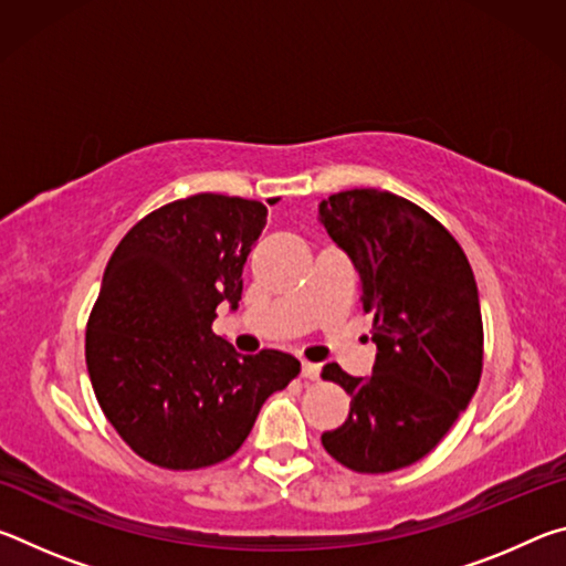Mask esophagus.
Masks as SVG:
<instances>
[{
	"label": "esophagus",
	"mask_w": 566,
	"mask_h": 566,
	"mask_svg": "<svg viewBox=\"0 0 566 566\" xmlns=\"http://www.w3.org/2000/svg\"><path fill=\"white\" fill-rule=\"evenodd\" d=\"M319 364H314V361H302V377L304 379H317L319 377Z\"/></svg>",
	"instance_id": "1"
}]
</instances>
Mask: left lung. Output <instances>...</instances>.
Returning <instances> with one entry per match:
<instances>
[{
	"label": "left lung",
	"instance_id": "1",
	"mask_svg": "<svg viewBox=\"0 0 566 566\" xmlns=\"http://www.w3.org/2000/svg\"><path fill=\"white\" fill-rule=\"evenodd\" d=\"M319 222L361 282L377 359L371 377L327 364L352 397L344 424L322 434L339 464L385 474L427 457L452 429L482 377L479 292L457 239L424 209L381 189L322 199Z\"/></svg>",
	"mask_w": 566,
	"mask_h": 566
}]
</instances>
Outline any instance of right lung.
Listing matches in <instances>:
<instances>
[{
    "instance_id": "add662e5",
    "label": "right lung",
    "mask_w": 566,
    "mask_h": 566,
    "mask_svg": "<svg viewBox=\"0 0 566 566\" xmlns=\"http://www.w3.org/2000/svg\"><path fill=\"white\" fill-rule=\"evenodd\" d=\"M264 224L254 199H177L134 224L104 270L87 322L90 379L109 424L151 464L224 462L266 397L300 375L292 354L242 357L212 332L217 306L242 300Z\"/></svg>"
}]
</instances>
